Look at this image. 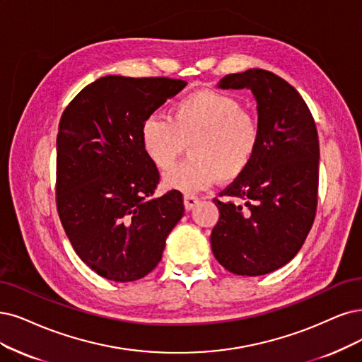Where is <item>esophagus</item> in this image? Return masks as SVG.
I'll list each match as a JSON object with an SVG mask.
<instances>
[{"mask_svg": "<svg viewBox=\"0 0 362 362\" xmlns=\"http://www.w3.org/2000/svg\"><path fill=\"white\" fill-rule=\"evenodd\" d=\"M183 203H185L186 210H192L199 203V198L195 195H185Z\"/></svg>", "mask_w": 362, "mask_h": 362, "instance_id": "esophagus-1", "label": "esophagus"}]
</instances>
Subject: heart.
I'll use <instances>...</instances> for the list:
<instances>
[{
  "label": "heart",
  "instance_id": "obj_1",
  "mask_svg": "<svg viewBox=\"0 0 362 362\" xmlns=\"http://www.w3.org/2000/svg\"><path fill=\"white\" fill-rule=\"evenodd\" d=\"M259 120L245 112L234 97L198 90L174 101L167 119L147 116L140 141L147 159L167 170L188 144L189 159L164 174V186L183 194L202 191L218 179L230 183L242 177L261 144Z\"/></svg>",
  "mask_w": 362,
  "mask_h": 362
}]
</instances>
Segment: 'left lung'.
I'll return each mask as SVG.
<instances>
[{
  "instance_id": "left-lung-1",
  "label": "left lung",
  "mask_w": 362,
  "mask_h": 362,
  "mask_svg": "<svg viewBox=\"0 0 362 362\" xmlns=\"http://www.w3.org/2000/svg\"><path fill=\"white\" fill-rule=\"evenodd\" d=\"M222 89L252 90L261 144L249 170L213 199L219 221L213 255L238 276H262L288 264L309 234L317 206L319 140L313 116L297 89L272 71L228 74Z\"/></svg>"
}]
</instances>
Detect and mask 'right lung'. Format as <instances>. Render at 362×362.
Listing matches in <instances>:
<instances>
[{
	"mask_svg": "<svg viewBox=\"0 0 362 362\" xmlns=\"http://www.w3.org/2000/svg\"><path fill=\"white\" fill-rule=\"evenodd\" d=\"M185 86L179 78L105 76L61 116L58 215L80 259L113 282L149 274L185 213L179 191L152 198L159 173L140 141L143 120Z\"/></svg>",
	"mask_w": 362,
	"mask_h": 362,
	"instance_id": "add662e5",
	"label": "right lung"
}]
</instances>
